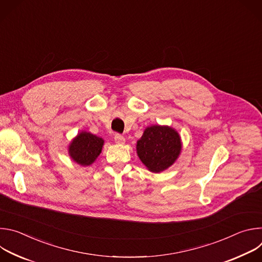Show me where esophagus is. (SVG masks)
<instances>
[{"label":"esophagus","mask_w":262,"mask_h":262,"mask_svg":"<svg viewBox=\"0 0 262 262\" xmlns=\"http://www.w3.org/2000/svg\"><path fill=\"white\" fill-rule=\"evenodd\" d=\"M114 140L117 144H124L125 143V138L120 134H116L115 137H114Z\"/></svg>","instance_id":"esophagus-1"}]
</instances>
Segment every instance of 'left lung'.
<instances>
[{
    "instance_id": "8db88e82",
    "label": "left lung",
    "mask_w": 262,
    "mask_h": 262,
    "mask_svg": "<svg viewBox=\"0 0 262 262\" xmlns=\"http://www.w3.org/2000/svg\"><path fill=\"white\" fill-rule=\"evenodd\" d=\"M181 150L180 137L169 126L147 127L137 143V152L142 163L151 172L169 168Z\"/></svg>"
}]
</instances>
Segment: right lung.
Here are the masks:
<instances>
[{"label":"right lung","mask_w":262,"mask_h":262,"mask_svg":"<svg viewBox=\"0 0 262 262\" xmlns=\"http://www.w3.org/2000/svg\"><path fill=\"white\" fill-rule=\"evenodd\" d=\"M103 140L90 133L82 132L69 146L71 159L82 166L91 165L101 152Z\"/></svg>","instance_id":"1"}]
</instances>
